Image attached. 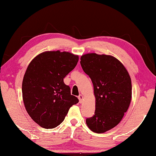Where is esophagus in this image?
Masks as SVG:
<instances>
[{
    "label": "esophagus",
    "mask_w": 156,
    "mask_h": 156,
    "mask_svg": "<svg viewBox=\"0 0 156 156\" xmlns=\"http://www.w3.org/2000/svg\"><path fill=\"white\" fill-rule=\"evenodd\" d=\"M78 99H79V102H80V103H82L83 102V96L82 94H80L78 96Z\"/></svg>",
    "instance_id": "esophagus-1"
}]
</instances>
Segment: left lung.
I'll return each instance as SVG.
<instances>
[{
  "mask_svg": "<svg viewBox=\"0 0 156 156\" xmlns=\"http://www.w3.org/2000/svg\"><path fill=\"white\" fill-rule=\"evenodd\" d=\"M80 65L92 81L96 98L94 115L86 123L91 131L103 133L118 125L129 108L131 79L123 64L112 55L85 54Z\"/></svg>",
  "mask_w": 156,
  "mask_h": 156,
  "instance_id": "1",
  "label": "left lung"
}]
</instances>
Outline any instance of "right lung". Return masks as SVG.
Masks as SVG:
<instances>
[{"label":"right lung","mask_w":156,"mask_h":156,"mask_svg":"<svg viewBox=\"0 0 156 156\" xmlns=\"http://www.w3.org/2000/svg\"><path fill=\"white\" fill-rule=\"evenodd\" d=\"M78 60V55L69 52L45 51L29 64L22 83V96L27 112L41 127H57L69 108L78 103L64 83Z\"/></svg>","instance_id":"obj_1"}]
</instances>
